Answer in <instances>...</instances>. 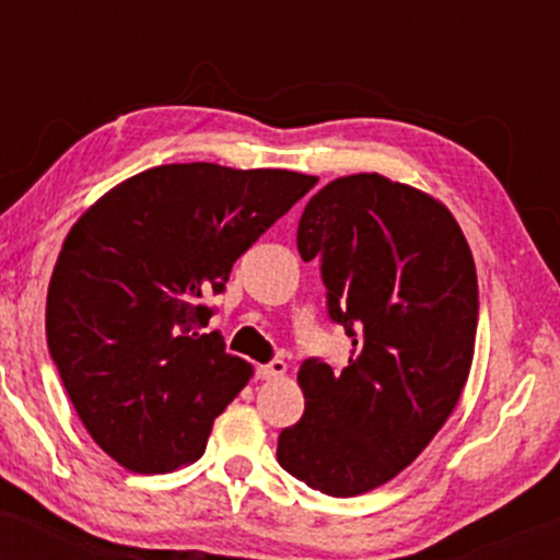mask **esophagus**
<instances>
[{"label":"esophagus","mask_w":560,"mask_h":560,"mask_svg":"<svg viewBox=\"0 0 560 560\" xmlns=\"http://www.w3.org/2000/svg\"><path fill=\"white\" fill-rule=\"evenodd\" d=\"M255 374H258V378H266V382H271V378H279V376L287 374V363L281 361V358H273L271 363L258 365V371H255Z\"/></svg>","instance_id":"esophagus-1"}]
</instances>
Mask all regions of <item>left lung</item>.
I'll return each instance as SVG.
<instances>
[{"mask_svg": "<svg viewBox=\"0 0 560 560\" xmlns=\"http://www.w3.org/2000/svg\"><path fill=\"white\" fill-rule=\"evenodd\" d=\"M298 249L320 260L329 318L352 355L342 369L300 365L305 413L279 434L276 458L313 490L352 498L413 464L458 405L477 339V268L445 205L378 173L313 195Z\"/></svg>", "mask_w": 560, "mask_h": 560, "instance_id": "left-lung-1", "label": "left lung"}]
</instances>
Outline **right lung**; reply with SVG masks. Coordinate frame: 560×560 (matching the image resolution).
Here are the masks:
<instances>
[{"mask_svg":"<svg viewBox=\"0 0 560 560\" xmlns=\"http://www.w3.org/2000/svg\"><path fill=\"white\" fill-rule=\"evenodd\" d=\"M316 182L158 165L70 229L47 294L49 355L86 432L128 471L165 474L205 453L213 421L253 376L221 334H205L208 302Z\"/></svg>","mask_w":560,"mask_h":560,"instance_id":"add662e5","label":"right lung"}]
</instances>
